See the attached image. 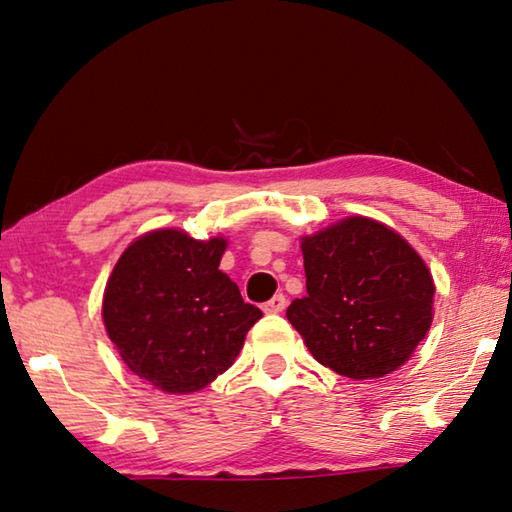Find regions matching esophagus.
Returning a JSON list of instances; mask_svg holds the SVG:
<instances>
[{
    "mask_svg": "<svg viewBox=\"0 0 512 512\" xmlns=\"http://www.w3.org/2000/svg\"><path fill=\"white\" fill-rule=\"evenodd\" d=\"M264 308V313H270V315H277V313H282V310L286 308V297L279 293V295H275L273 299H268V302L262 306Z\"/></svg>",
    "mask_w": 512,
    "mask_h": 512,
    "instance_id": "obj_1",
    "label": "esophagus"
}]
</instances>
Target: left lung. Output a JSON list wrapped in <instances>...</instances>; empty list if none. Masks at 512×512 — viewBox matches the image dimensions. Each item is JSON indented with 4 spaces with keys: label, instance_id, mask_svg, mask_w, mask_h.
<instances>
[{
    "label": "left lung",
    "instance_id": "left-lung-1",
    "mask_svg": "<svg viewBox=\"0 0 512 512\" xmlns=\"http://www.w3.org/2000/svg\"><path fill=\"white\" fill-rule=\"evenodd\" d=\"M306 297L286 308L319 364L350 379L393 373L433 322L435 284L393 228L348 217L302 239Z\"/></svg>",
    "mask_w": 512,
    "mask_h": 512
}]
</instances>
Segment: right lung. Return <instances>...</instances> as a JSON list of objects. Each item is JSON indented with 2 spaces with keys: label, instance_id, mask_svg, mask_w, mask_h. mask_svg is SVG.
Segmentation results:
<instances>
[{
  "label": "right lung",
  "instance_id": "obj_1",
  "mask_svg": "<svg viewBox=\"0 0 512 512\" xmlns=\"http://www.w3.org/2000/svg\"><path fill=\"white\" fill-rule=\"evenodd\" d=\"M226 239L164 228L130 244L104 290V326L124 364L164 393H195L235 364L262 310L219 270Z\"/></svg>",
  "mask_w": 512,
  "mask_h": 512
}]
</instances>
